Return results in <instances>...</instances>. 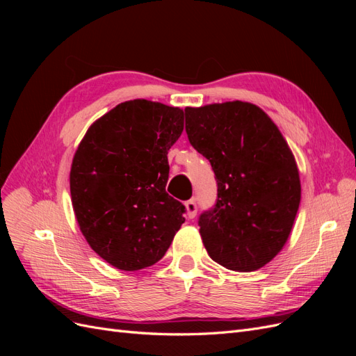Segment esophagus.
<instances>
[{"mask_svg":"<svg viewBox=\"0 0 356 356\" xmlns=\"http://www.w3.org/2000/svg\"><path fill=\"white\" fill-rule=\"evenodd\" d=\"M184 207H186V213H187V217H188V218H195V217H196V212H197V204H196V200H195V199L187 200V202L184 203Z\"/></svg>","mask_w":356,"mask_h":356,"instance_id":"34e87169","label":"esophagus"}]
</instances>
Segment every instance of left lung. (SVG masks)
I'll use <instances>...</instances> for the list:
<instances>
[{
    "mask_svg": "<svg viewBox=\"0 0 356 356\" xmlns=\"http://www.w3.org/2000/svg\"><path fill=\"white\" fill-rule=\"evenodd\" d=\"M186 131L218 184L217 204L199 220L204 248L229 270H258L282 251L301 199L286 139L260 106L243 101L187 106Z\"/></svg>",
    "mask_w": 356,
    "mask_h": 356,
    "instance_id": "obj_1",
    "label": "left lung"
}]
</instances>
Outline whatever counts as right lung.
Returning <instances> with one entry per match:
<instances>
[{
  "label": "right lung",
  "instance_id": "right-lung-1",
  "mask_svg": "<svg viewBox=\"0 0 356 356\" xmlns=\"http://www.w3.org/2000/svg\"><path fill=\"white\" fill-rule=\"evenodd\" d=\"M184 131V111L134 99L86 132L70 172L72 209L92 250L124 272L156 264L186 218L166 193L168 152Z\"/></svg>",
  "mask_w": 356,
  "mask_h": 356
}]
</instances>
